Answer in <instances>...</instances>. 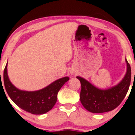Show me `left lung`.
Returning <instances> with one entry per match:
<instances>
[{
  "mask_svg": "<svg viewBox=\"0 0 135 135\" xmlns=\"http://www.w3.org/2000/svg\"><path fill=\"white\" fill-rule=\"evenodd\" d=\"M127 70L124 78L113 88L102 90L95 88L87 80L77 76L81 83L80 101L84 108L93 113L112 111L121 104L129 90L131 78V69L126 60Z\"/></svg>",
  "mask_w": 135,
  "mask_h": 135,
  "instance_id": "8db88e82",
  "label": "left lung"
}]
</instances>
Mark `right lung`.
I'll use <instances>...</instances> for the list:
<instances>
[{"instance_id": "right-lung-1", "label": "right lung", "mask_w": 135, "mask_h": 135, "mask_svg": "<svg viewBox=\"0 0 135 135\" xmlns=\"http://www.w3.org/2000/svg\"><path fill=\"white\" fill-rule=\"evenodd\" d=\"M3 76L5 89L12 101L20 108L32 114H43L50 111L56 103L60 89L69 80V77H64L41 90L25 91L17 89L10 82L8 77L7 64Z\"/></svg>"}]
</instances>
